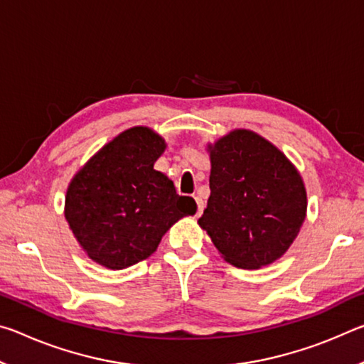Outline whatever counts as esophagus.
Wrapping results in <instances>:
<instances>
[{
    "label": "esophagus",
    "mask_w": 364,
    "mask_h": 364,
    "mask_svg": "<svg viewBox=\"0 0 364 364\" xmlns=\"http://www.w3.org/2000/svg\"><path fill=\"white\" fill-rule=\"evenodd\" d=\"M194 199H196V204H197V215H200L202 212H204V207H205V204H204V200H202L199 196H196V197H194Z\"/></svg>",
    "instance_id": "34e87169"
}]
</instances>
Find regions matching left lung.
Returning <instances> with one entry per match:
<instances>
[{"label": "left lung", "instance_id": "1", "mask_svg": "<svg viewBox=\"0 0 364 364\" xmlns=\"http://www.w3.org/2000/svg\"><path fill=\"white\" fill-rule=\"evenodd\" d=\"M210 197L199 218L221 257L257 269L286 254L306 215L297 168L278 147L250 130L208 144Z\"/></svg>", "mask_w": 364, "mask_h": 364}]
</instances>
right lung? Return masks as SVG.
<instances>
[{
	"label": "right lung",
	"instance_id": "add662e5",
	"mask_svg": "<svg viewBox=\"0 0 364 364\" xmlns=\"http://www.w3.org/2000/svg\"><path fill=\"white\" fill-rule=\"evenodd\" d=\"M165 147L151 128L133 127L72 178L65 220L93 262L109 269L143 262L178 220L196 213L193 197L178 196L173 181L154 170Z\"/></svg>",
	"mask_w": 364,
	"mask_h": 364
}]
</instances>
